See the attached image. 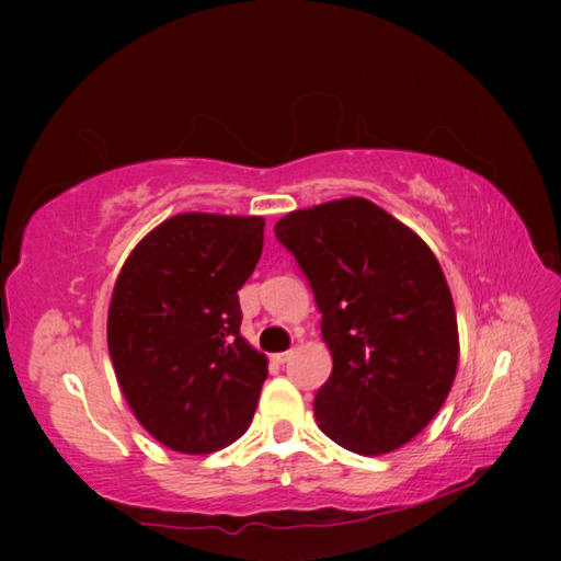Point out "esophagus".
Wrapping results in <instances>:
<instances>
[{"mask_svg": "<svg viewBox=\"0 0 561 561\" xmlns=\"http://www.w3.org/2000/svg\"><path fill=\"white\" fill-rule=\"evenodd\" d=\"M272 359L277 364H287L291 359V352H277V354H272Z\"/></svg>", "mask_w": 561, "mask_h": 561, "instance_id": "obj_1", "label": "esophagus"}]
</instances>
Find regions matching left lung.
<instances>
[{
    "label": "left lung",
    "mask_w": 561,
    "mask_h": 561,
    "mask_svg": "<svg viewBox=\"0 0 561 561\" xmlns=\"http://www.w3.org/2000/svg\"><path fill=\"white\" fill-rule=\"evenodd\" d=\"M274 236L323 313L332 374L313 402L320 432L359 456L404 446L458 371L456 308L432 248L364 197L291 211Z\"/></svg>",
    "instance_id": "1"
}]
</instances>
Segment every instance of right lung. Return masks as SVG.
I'll return each mask as SVG.
<instances>
[{"label": "right lung", "mask_w": 561, "mask_h": 561, "mask_svg": "<svg viewBox=\"0 0 561 561\" xmlns=\"http://www.w3.org/2000/svg\"><path fill=\"white\" fill-rule=\"evenodd\" d=\"M262 217L187 211L129 253L108 311V352L137 422L163 446L205 456L253 422L267 356L241 337L238 289L265 241Z\"/></svg>", "instance_id": "right-lung-1"}]
</instances>
